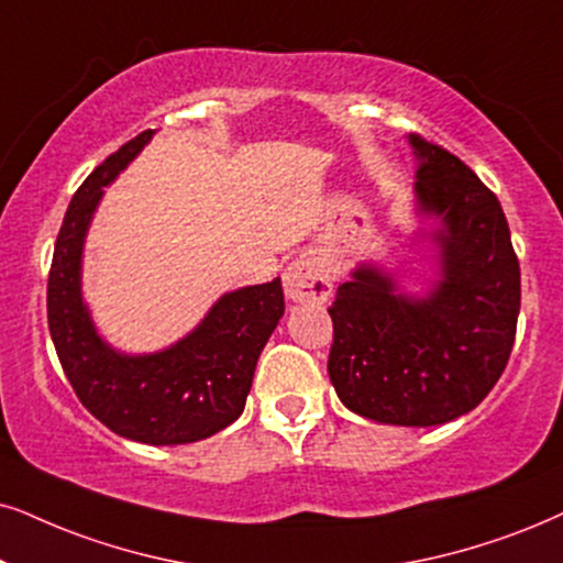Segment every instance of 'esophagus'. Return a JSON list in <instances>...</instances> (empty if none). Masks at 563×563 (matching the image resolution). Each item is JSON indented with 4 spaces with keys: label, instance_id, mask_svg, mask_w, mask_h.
I'll use <instances>...</instances> for the list:
<instances>
[{
    "label": "esophagus",
    "instance_id": "esophagus-1",
    "mask_svg": "<svg viewBox=\"0 0 563 563\" xmlns=\"http://www.w3.org/2000/svg\"><path fill=\"white\" fill-rule=\"evenodd\" d=\"M283 288L294 303H324L332 296V277L322 262L296 260L283 273Z\"/></svg>",
    "mask_w": 563,
    "mask_h": 563
}]
</instances>
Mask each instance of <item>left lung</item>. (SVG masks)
I'll return each instance as SVG.
<instances>
[{
  "label": "left lung",
  "mask_w": 563,
  "mask_h": 563,
  "mask_svg": "<svg viewBox=\"0 0 563 563\" xmlns=\"http://www.w3.org/2000/svg\"><path fill=\"white\" fill-rule=\"evenodd\" d=\"M416 202L437 225L439 277L423 296L397 294L389 273L358 265L330 317L332 387L376 423L439 426L481 405L507 366L519 317V262L486 184L444 147L408 137Z\"/></svg>",
  "instance_id": "obj_1"
}]
</instances>
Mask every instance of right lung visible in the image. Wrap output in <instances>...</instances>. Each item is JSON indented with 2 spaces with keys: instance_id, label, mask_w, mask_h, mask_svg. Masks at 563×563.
I'll return each instance as SVG.
<instances>
[{
  "instance_id": "right-lung-1",
  "label": "right lung",
  "mask_w": 563,
  "mask_h": 563,
  "mask_svg": "<svg viewBox=\"0 0 563 563\" xmlns=\"http://www.w3.org/2000/svg\"><path fill=\"white\" fill-rule=\"evenodd\" d=\"M153 130L119 147L75 191L56 236L46 309L59 364L103 426L142 444H191L244 412L254 368L280 322V277L220 296L208 317L166 351L130 355L106 343L82 301V246L103 187L137 158Z\"/></svg>"
}]
</instances>
